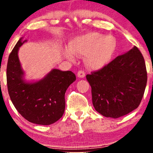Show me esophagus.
I'll return each instance as SVG.
<instances>
[{
    "mask_svg": "<svg viewBox=\"0 0 153 153\" xmlns=\"http://www.w3.org/2000/svg\"><path fill=\"white\" fill-rule=\"evenodd\" d=\"M78 78H83L84 77H85V72H84L83 71H79L78 72Z\"/></svg>",
    "mask_w": 153,
    "mask_h": 153,
    "instance_id": "34e87169",
    "label": "esophagus"
}]
</instances>
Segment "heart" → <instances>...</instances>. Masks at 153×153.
<instances>
[{"instance_id":"obj_1","label":"heart","mask_w":153,"mask_h":153,"mask_svg":"<svg viewBox=\"0 0 153 153\" xmlns=\"http://www.w3.org/2000/svg\"><path fill=\"white\" fill-rule=\"evenodd\" d=\"M70 48H63L62 54L67 59L73 61L75 54L85 55V63L91 69H100L105 66L114 54L117 42L114 37L99 33H89L80 36L70 43Z\"/></svg>"}]
</instances>
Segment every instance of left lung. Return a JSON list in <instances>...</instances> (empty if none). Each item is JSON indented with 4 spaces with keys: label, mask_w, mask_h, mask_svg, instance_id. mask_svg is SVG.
Returning <instances> with one entry per match:
<instances>
[{
    "label": "left lung",
    "mask_w": 153,
    "mask_h": 153,
    "mask_svg": "<svg viewBox=\"0 0 153 153\" xmlns=\"http://www.w3.org/2000/svg\"><path fill=\"white\" fill-rule=\"evenodd\" d=\"M86 79L96 111L106 117L119 118L141 102L147 80L145 59L134 47L99 71L87 75Z\"/></svg>",
    "instance_id": "obj_1"
}]
</instances>
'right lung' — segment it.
Returning <instances> with one entry per match:
<instances>
[{"mask_svg":"<svg viewBox=\"0 0 153 153\" xmlns=\"http://www.w3.org/2000/svg\"><path fill=\"white\" fill-rule=\"evenodd\" d=\"M26 42L21 38L8 57V94L15 108L24 119L34 124L50 125L62 117L65 108V94L76 77L71 71L52 69L38 81L26 82L18 56L19 47Z\"/></svg>","mask_w":153,"mask_h":153,"instance_id":"1","label":"right lung"}]
</instances>
